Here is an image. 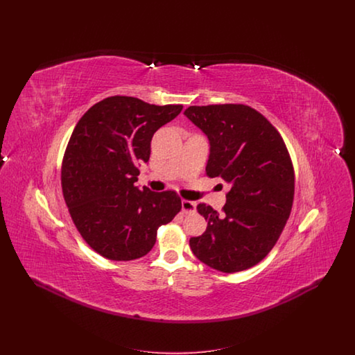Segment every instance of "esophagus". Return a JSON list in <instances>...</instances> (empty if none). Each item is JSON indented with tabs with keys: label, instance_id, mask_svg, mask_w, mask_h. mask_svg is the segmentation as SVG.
I'll use <instances>...</instances> for the list:
<instances>
[{
	"label": "esophagus",
	"instance_id": "obj_1",
	"mask_svg": "<svg viewBox=\"0 0 355 355\" xmlns=\"http://www.w3.org/2000/svg\"><path fill=\"white\" fill-rule=\"evenodd\" d=\"M197 209V203L193 201H187V200H182V211L189 214V213H194Z\"/></svg>",
	"mask_w": 355,
	"mask_h": 355
}]
</instances>
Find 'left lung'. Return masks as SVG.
Instances as JSON below:
<instances>
[{"instance_id": "1", "label": "left lung", "mask_w": 355, "mask_h": 355, "mask_svg": "<svg viewBox=\"0 0 355 355\" xmlns=\"http://www.w3.org/2000/svg\"><path fill=\"white\" fill-rule=\"evenodd\" d=\"M185 116L210 141L206 174L230 186L222 213L197 206L207 227L190 238V249L216 270L253 268L270 253L290 217L294 168L285 141L248 105L189 106Z\"/></svg>"}]
</instances>
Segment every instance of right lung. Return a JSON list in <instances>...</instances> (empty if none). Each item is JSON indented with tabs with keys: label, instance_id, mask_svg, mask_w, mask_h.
<instances>
[{
	"label": "right lung",
	"instance_id": "obj_1",
	"mask_svg": "<svg viewBox=\"0 0 355 355\" xmlns=\"http://www.w3.org/2000/svg\"><path fill=\"white\" fill-rule=\"evenodd\" d=\"M182 107L112 96L77 122L62 159V193L77 230L102 257L132 261L146 255L158 227L180 213L175 191L139 190L135 184L137 164L149 161L153 135Z\"/></svg>",
	"mask_w": 355,
	"mask_h": 355
}]
</instances>
